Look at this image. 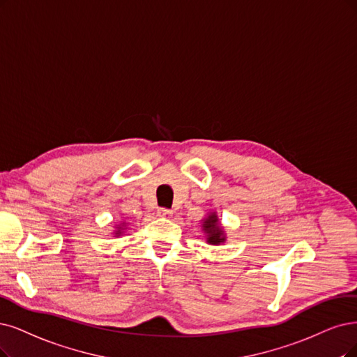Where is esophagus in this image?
Returning <instances> with one entry per match:
<instances>
[{
  "label": "esophagus",
  "instance_id": "34e87169",
  "mask_svg": "<svg viewBox=\"0 0 357 357\" xmlns=\"http://www.w3.org/2000/svg\"><path fill=\"white\" fill-rule=\"evenodd\" d=\"M157 215L160 216V218H172L174 212H172V210H169V208H158L157 210Z\"/></svg>",
  "mask_w": 357,
  "mask_h": 357
}]
</instances>
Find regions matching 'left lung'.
<instances>
[{
  "label": "left lung",
  "instance_id": "obj_1",
  "mask_svg": "<svg viewBox=\"0 0 357 357\" xmlns=\"http://www.w3.org/2000/svg\"><path fill=\"white\" fill-rule=\"evenodd\" d=\"M203 231L207 235V243L218 245L220 243H225V232L219 225V219L216 213H210L204 220H203Z\"/></svg>",
  "mask_w": 357,
  "mask_h": 357
}]
</instances>
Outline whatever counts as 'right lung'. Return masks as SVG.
<instances>
[{
  "instance_id": "obj_1",
  "label": "right lung",
  "mask_w": 357,
  "mask_h": 357,
  "mask_svg": "<svg viewBox=\"0 0 357 357\" xmlns=\"http://www.w3.org/2000/svg\"><path fill=\"white\" fill-rule=\"evenodd\" d=\"M123 225H125V223H123ZM114 234H116V236L122 235V234H123V228H122V227H119V228H117V231H114Z\"/></svg>"
}]
</instances>
